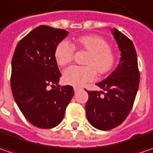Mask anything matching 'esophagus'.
I'll list each match as a JSON object with an SVG mask.
<instances>
[{
	"mask_svg": "<svg viewBox=\"0 0 153 153\" xmlns=\"http://www.w3.org/2000/svg\"><path fill=\"white\" fill-rule=\"evenodd\" d=\"M74 92H77V91H79L80 90V88H79V87H74Z\"/></svg>",
	"mask_w": 153,
	"mask_h": 153,
	"instance_id": "1",
	"label": "esophagus"
}]
</instances>
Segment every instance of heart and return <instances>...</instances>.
<instances>
[{
    "label": "heart",
    "mask_w": 153,
    "mask_h": 153,
    "mask_svg": "<svg viewBox=\"0 0 153 153\" xmlns=\"http://www.w3.org/2000/svg\"><path fill=\"white\" fill-rule=\"evenodd\" d=\"M74 50L88 52L84 64L85 67H71L63 73L64 82L73 86H82L93 80L96 76L110 73L116 63V54L108 42L97 35H85L74 39L73 44L62 41L55 49V60L60 67L69 65L74 56Z\"/></svg>",
    "instance_id": "b5f03b06"
}]
</instances>
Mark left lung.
I'll return each instance as SVG.
<instances>
[{"mask_svg":"<svg viewBox=\"0 0 153 153\" xmlns=\"http://www.w3.org/2000/svg\"><path fill=\"white\" fill-rule=\"evenodd\" d=\"M111 31L121 51L120 62L104 80L96 84L104 91H87L89 98L85 103L88 122L99 130L112 129L124 122L133 107L140 84L134 43L116 28Z\"/></svg>","mask_w":153,"mask_h":153,"instance_id":"1","label":"left lung"}]
</instances>
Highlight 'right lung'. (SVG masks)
Here are the masks:
<instances>
[{
	"instance_id": "add662e5",
	"label": "right lung",
	"mask_w": 153,
	"mask_h": 153,
	"mask_svg": "<svg viewBox=\"0 0 153 153\" xmlns=\"http://www.w3.org/2000/svg\"><path fill=\"white\" fill-rule=\"evenodd\" d=\"M68 35L62 29L40 25L18 43L12 59L14 100L26 120L39 128L60 124L74 93L71 85H58L62 74L54 56ZM50 85L55 89L49 91Z\"/></svg>"
}]
</instances>
